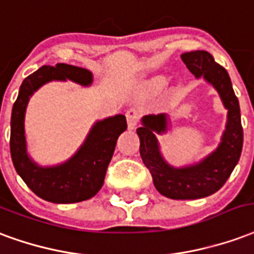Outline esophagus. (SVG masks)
I'll return each mask as SVG.
<instances>
[{"label": "esophagus", "instance_id": "obj_1", "mask_svg": "<svg viewBox=\"0 0 254 254\" xmlns=\"http://www.w3.org/2000/svg\"><path fill=\"white\" fill-rule=\"evenodd\" d=\"M126 118H127V126H128L129 129H134L139 122V112L136 108H129L126 114Z\"/></svg>", "mask_w": 254, "mask_h": 254}]
</instances>
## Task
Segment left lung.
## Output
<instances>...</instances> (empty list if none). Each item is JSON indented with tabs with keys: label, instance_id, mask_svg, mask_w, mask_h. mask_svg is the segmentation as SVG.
<instances>
[{
	"label": "left lung",
	"instance_id": "left-lung-1",
	"mask_svg": "<svg viewBox=\"0 0 254 254\" xmlns=\"http://www.w3.org/2000/svg\"><path fill=\"white\" fill-rule=\"evenodd\" d=\"M181 61L196 78H203L215 89L227 119L221 142L210 154L197 162L173 166L161 151L158 135L168 134L172 128L169 115H146L140 120L136 134L139 136V153L153 183L161 195L175 200H192L215 193L221 190L240 161L244 142L240 103L233 90L229 73L218 64L207 51H190L181 55Z\"/></svg>",
	"mask_w": 254,
	"mask_h": 254
}]
</instances>
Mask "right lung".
Returning a JSON list of instances; mask_svg holds the SVG:
<instances>
[{
    "label": "right lung",
    "mask_w": 254,
    "mask_h": 254,
    "mask_svg": "<svg viewBox=\"0 0 254 254\" xmlns=\"http://www.w3.org/2000/svg\"><path fill=\"white\" fill-rule=\"evenodd\" d=\"M67 79L81 86H90L93 74L88 68L73 64L42 66L23 81L10 118V154L14 169L35 195L58 204L88 200L101 190L118 138L127 128L126 116L122 114L97 120L89 129L84 143L68 160L50 166L33 161L25 135L29 99L43 85Z\"/></svg>",
    "instance_id": "add662e5"
}]
</instances>
